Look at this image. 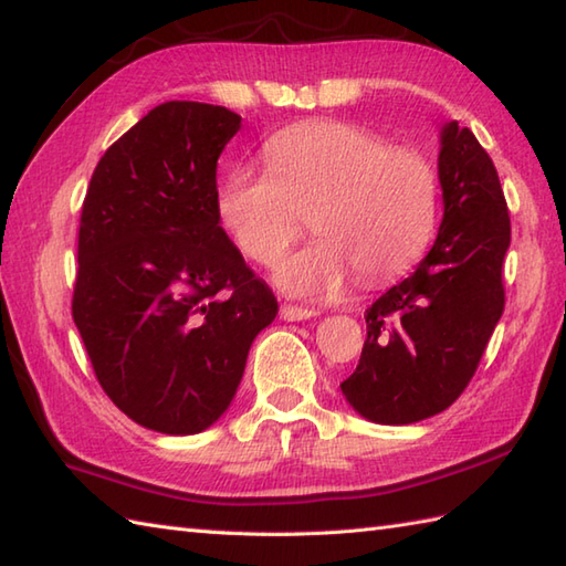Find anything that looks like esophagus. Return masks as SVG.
Returning a JSON list of instances; mask_svg holds the SVG:
<instances>
[{"label": "esophagus", "instance_id": "esophagus-1", "mask_svg": "<svg viewBox=\"0 0 566 566\" xmlns=\"http://www.w3.org/2000/svg\"><path fill=\"white\" fill-rule=\"evenodd\" d=\"M280 316H282L284 321H306V318H311V316H316V311H314V308L296 306V304H282Z\"/></svg>", "mask_w": 566, "mask_h": 566}]
</instances>
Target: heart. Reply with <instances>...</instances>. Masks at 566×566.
Returning <instances> with one entry per match:
<instances>
[{"label":"heart","instance_id":"heart-1","mask_svg":"<svg viewBox=\"0 0 566 566\" xmlns=\"http://www.w3.org/2000/svg\"><path fill=\"white\" fill-rule=\"evenodd\" d=\"M268 170L238 165L216 195L221 226L252 262L272 268L306 216L318 238L274 280L296 296L340 290L350 272L379 284L423 255L438 219V172L423 153L391 148L375 130L306 122L264 143Z\"/></svg>","mask_w":566,"mask_h":566}]
</instances>
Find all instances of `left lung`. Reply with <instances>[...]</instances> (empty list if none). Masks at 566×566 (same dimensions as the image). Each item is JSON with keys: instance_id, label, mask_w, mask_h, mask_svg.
Returning a JSON list of instances; mask_svg holds the SVG:
<instances>
[{"instance_id": "left-lung-1", "label": "left lung", "mask_w": 566, "mask_h": 566, "mask_svg": "<svg viewBox=\"0 0 566 566\" xmlns=\"http://www.w3.org/2000/svg\"><path fill=\"white\" fill-rule=\"evenodd\" d=\"M442 223L436 243L367 308L359 365L340 389L359 416L406 426L457 401L503 314L511 219L499 172L469 128L440 130Z\"/></svg>"}]
</instances>
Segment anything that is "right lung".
Segmentation results:
<instances>
[{
    "label": "right lung",
    "instance_id": "add662e5",
    "mask_svg": "<svg viewBox=\"0 0 566 566\" xmlns=\"http://www.w3.org/2000/svg\"><path fill=\"white\" fill-rule=\"evenodd\" d=\"M238 128L226 106H155L102 155L82 203L72 318L106 396L165 436L223 416L276 316L216 211Z\"/></svg>",
    "mask_w": 566,
    "mask_h": 566
}]
</instances>
